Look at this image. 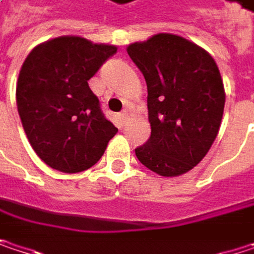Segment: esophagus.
Wrapping results in <instances>:
<instances>
[{
	"label": "esophagus",
	"mask_w": 254,
	"mask_h": 254,
	"mask_svg": "<svg viewBox=\"0 0 254 254\" xmlns=\"http://www.w3.org/2000/svg\"><path fill=\"white\" fill-rule=\"evenodd\" d=\"M119 119H121V122H122V124H127V112H124V113H121V115H119Z\"/></svg>",
	"instance_id": "esophagus-1"
}]
</instances>
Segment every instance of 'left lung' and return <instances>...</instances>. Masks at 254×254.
<instances>
[{
  "label": "left lung",
  "instance_id": "obj_1",
  "mask_svg": "<svg viewBox=\"0 0 254 254\" xmlns=\"http://www.w3.org/2000/svg\"><path fill=\"white\" fill-rule=\"evenodd\" d=\"M147 82L150 139L138 160L160 177H179L210 150L222 122L225 89L213 57L197 44L157 33L127 47Z\"/></svg>",
  "mask_w": 254,
  "mask_h": 254
}]
</instances>
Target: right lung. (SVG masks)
Returning a JSON list of instances; mask_svg holds the SVG:
<instances>
[{"instance_id": "add662e5", "label": "right lung", "mask_w": 254, "mask_h": 254, "mask_svg": "<svg viewBox=\"0 0 254 254\" xmlns=\"http://www.w3.org/2000/svg\"><path fill=\"white\" fill-rule=\"evenodd\" d=\"M116 51V45L66 35L36 45L26 57L16 86L17 110L32 148L50 168L86 171L116 135L88 85Z\"/></svg>"}]
</instances>
